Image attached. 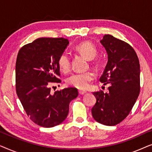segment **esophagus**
I'll return each instance as SVG.
<instances>
[{"mask_svg": "<svg viewBox=\"0 0 152 152\" xmlns=\"http://www.w3.org/2000/svg\"><path fill=\"white\" fill-rule=\"evenodd\" d=\"M79 93H80V95H84L85 93H86V91L84 90H80L79 91Z\"/></svg>", "mask_w": 152, "mask_h": 152, "instance_id": "obj_1", "label": "esophagus"}]
</instances>
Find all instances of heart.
Here are the masks:
<instances>
[{"instance_id":"heart-1","label":"heart","mask_w":152,"mask_h":152,"mask_svg":"<svg viewBox=\"0 0 152 152\" xmlns=\"http://www.w3.org/2000/svg\"><path fill=\"white\" fill-rule=\"evenodd\" d=\"M76 51L82 54L88 59H93L97 54L96 47L90 41H83L75 46ZM96 64V61L92 62ZM58 65L60 70L64 72L69 71L70 68V56L66 52L61 53L58 59ZM95 77L94 72L91 70L85 72H74L66 79V83L69 86L75 87L80 89L86 88L88 86L89 83Z\"/></svg>"}]
</instances>
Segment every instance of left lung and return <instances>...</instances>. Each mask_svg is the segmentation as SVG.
<instances>
[{"label": "left lung", "instance_id": "1", "mask_svg": "<svg viewBox=\"0 0 152 152\" xmlns=\"http://www.w3.org/2000/svg\"><path fill=\"white\" fill-rule=\"evenodd\" d=\"M108 54V63L99 81L109 84V92L96 91V103L91 109L99 123L114 126L125 119L140 93V64L134 49L110 34L100 41Z\"/></svg>", "mask_w": 152, "mask_h": 152}]
</instances>
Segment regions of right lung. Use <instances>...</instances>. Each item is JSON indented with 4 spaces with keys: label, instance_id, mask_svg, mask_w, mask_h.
<instances>
[{
    "label": "right lung",
    "instance_id": "obj_1",
    "mask_svg": "<svg viewBox=\"0 0 152 152\" xmlns=\"http://www.w3.org/2000/svg\"><path fill=\"white\" fill-rule=\"evenodd\" d=\"M69 41L64 38H39L23 46L16 61V91L27 115L35 124L53 127L67 117L75 88L50 93V83H60L58 59Z\"/></svg>",
    "mask_w": 152,
    "mask_h": 152
}]
</instances>
